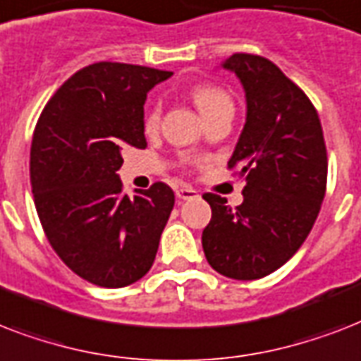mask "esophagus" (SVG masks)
I'll return each mask as SVG.
<instances>
[{
    "instance_id": "1",
    "label": "esophagus",
    "mask_w": 361,
    "mask_h": 361,
    "mask_svg": "<svg viewBox=\"0 0 361 361\" xmlns=\"http://www.w3.org/2000/svg\"><path fill=\"white\" fill-rule=\"evenodd\" d=\"M176 197L180 198V200H191V198H197L198 192L189 185H181L176 189Z\"/></svg>"
}]
</instances>
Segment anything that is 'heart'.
Instances as JSON below:
<instances>
[{
    "label": "heart",
    "instance_id": "1",
    "mask_svg": "<svg viewBox=\"0 0 361 361\" xmlns=\"http://www.w3.org/2000/svg\"><path fill=\"white\" fill-rule=\"evenodd\" d=\"M191 97L206 120L212 118L215 112H219V110L226 109V106H232L231 95H228L225 90H221L219 86H212V84H197V86H192ZM161 112H163V106H161L159 101H155V103L146 110L144 121H142L146 133H155V130L159 129Z\"/></svg>",
    "mask_w": 361,
    "mask_h": 361
}]
</instances>
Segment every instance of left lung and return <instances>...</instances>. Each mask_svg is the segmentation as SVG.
I'll return each instance as SVG.
<instances>
[{"label":"left lung","instance_id":"left-lung-1","mask_svg":"<svg viewBox=\"0 0 361 361\" xmlns=\"http://www.w3.org/2000/svg\"><path fill=\"white\" fill-rule=\"evenodd\" d=\"M223 67L245 90L247 121L228 161L245 187L236 208L204 195L212 221L202 247L215 271L252 281L281 268L309 236L326 195L328 155L317 109L277 65L232 54Z\"/></svg>","mask_w":361,"mask_h":361}]
</instances>
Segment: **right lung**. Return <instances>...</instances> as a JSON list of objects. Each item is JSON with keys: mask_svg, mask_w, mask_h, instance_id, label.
I'll return each instance as SVG.
<instances>
[{"mask_svg": "<svg viewBox=\"0 0 361 361\" xmlns=\"http://www.w3.org/2000/svg\"><path fill=\"white\" fill-rule=\"evenodd\" d=\"M170 71L99 61L54 93L35 125L30 180L42 231L78 277L121 288L149 271L174 191L157 181L133 198L118 170L125 147L147 146L144 103Z\"/></svg>", "mask_w": 361, "mask_h": 361, "instance_id": "obj_1", "label": "right lung"}]
</instances>
